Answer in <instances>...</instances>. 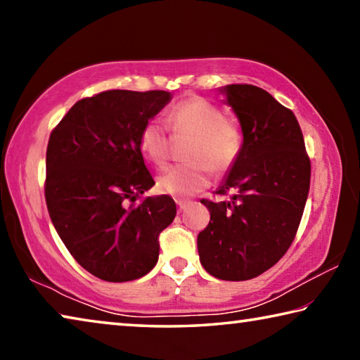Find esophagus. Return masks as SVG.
<instances>
[{
  "label": "esophagus",
  "mask_w": 360,
  "mask_h": 360,
  "mask_svg": "<svg viewBox=\"0 0 360 360\" xmlns=\"http://www.w3.org/2000/svg\"><path fill=\"white\" fill-rule=\"evenodd\" d=\"M188 203H191V202H188V200H182V198H178V200H176V205H178V210H179V211L186 210V206H187Z\"/></svg>",
  "instance_id": "1"
}]
</instances>
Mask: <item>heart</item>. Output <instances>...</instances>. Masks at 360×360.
Wrapping results in <instances>:
<instances>
[{"instance_id":"b5f03b06","label":"heart","mask_w":360,"mask_h":360,"mask_svg":"<svg viewBox=\"0 0 360 360\" xmlns=\"http://www.w3.org/2000/svg\"><path fill=\"white\" fill-rule=\"evenodd\" d=\"M176 136H193L187 149L191 162L168 168L158 176L157 186L174 197H188L211 181V168L227 172L243 149V131L227 120L221 108L208 100L193 96L176 105L168 115ZM172 135L162 119H150L139 133V149L146 160L163 167L169 157Z\"/></svg>"}]
</instances>
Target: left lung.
Returning a JSON list of instances; mask_svg holds the SVG:
<instances>
[{
  "label": "left lung",
  "mask_w": 360,
  "mask_h": 360,
  "mask_svg": "<svg viewBox=\"0 0 360 360\" xmlns=\"http://www.w3.org/2000/svg\"><path fill=\"white\" fill-rule=\"evenodd\" d=\"M238 115L243 149L217 195L202 200L211 221L198 233L200 262L224 281L262 275L288 252L308 198L311 162L300 125L289 108L249 84L224 89Z\"/></svg>",
  "instance_id": "1"
}]
</instances>
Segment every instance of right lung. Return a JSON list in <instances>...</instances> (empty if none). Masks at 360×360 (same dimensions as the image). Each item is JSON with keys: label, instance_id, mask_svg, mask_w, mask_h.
I'll list each match as a JSON object with an SVG mask.
<instances>
[{"label": "right lung", "instance_id": "obj_1", "mask_svg": "<svg viewBox=\"0 0 360 360\" xmlns=\"http://www.w3.org/2000/svg\"><path fill=\"white\" fill-rule=\"evenodd\" d=\"M169 98L165 90H106L79 100L49 138V216L77 264L103 281L148 275L176 216L168 195L143 198L155 182L139 149L143 127Z\"/></svg>", "mask_w": 360, "mask_h": 360}]
</instances>
